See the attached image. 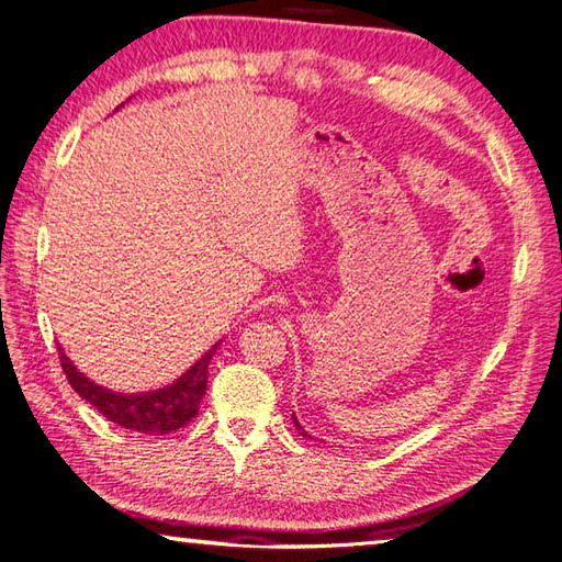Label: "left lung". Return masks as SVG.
I'll use <instances>...</instances> for the list:
<instances>
[{"label": "left lung", "mask_w": 562, "mask_h": 562, "mask_svg": "<svg viewBox=\"0 0 562 562\" xmlns=\"http://www.w3.org/2000/svg\"><path fill=\"white\" fill-rule=\"evenodd\" d=\"M292 422H294V426H296V430H299V434H302L304 438H313V436H308V430L302 426V424H299V419H296V416L292 414Z\"/></svg>", "instance_id": "obj_1"}]
</instances>
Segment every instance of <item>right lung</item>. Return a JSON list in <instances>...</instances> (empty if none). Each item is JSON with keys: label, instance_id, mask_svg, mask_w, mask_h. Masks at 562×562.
I'll list each match as a JSON object with an SVG mask.
<instances>
[{"label": "right lung", "instance_id": "add662e5", "mask_svg": "<svg viewBox=\"0 0 562 562\" xmlns=\"http://www.w3.org/2000/svg\"><path fill=\"white\" fill-rule=\"evenodd\" d=\"M220 342L207 349L193 367H189L177 378V381L158 390H148V393H116V390L102 387L74 367L67 351L61 347L57 349L61 369L67 373L71 387L86 402L93 404L104 419L128 430H138V434L165 436L172 434V430L184 428L193 416L199 414V404L207 387V367H211V359Z\"/></svg>", "mask_w": 562, "mask_h": 562}]
</instances>
